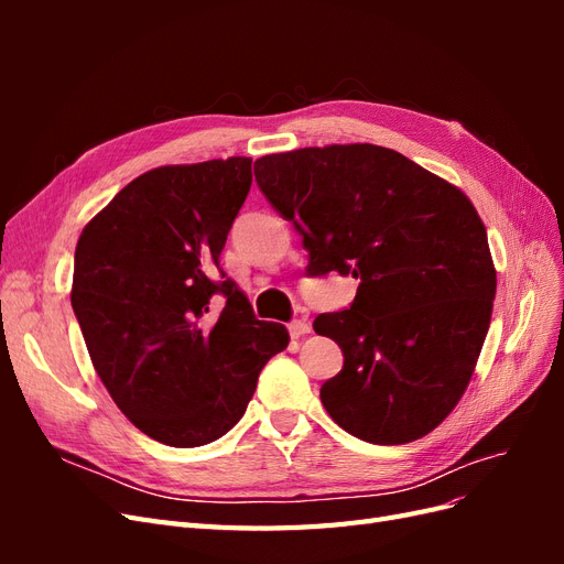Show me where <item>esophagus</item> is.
I'll use <instances>...</instances> for the list:
<instances>
[{
    "mask_svg": "<svg viewBox=\"0 0 564 564\" xmlns=\"http://www.w3.org/2000/svg\"><path fill=\"white\" fill-rule=\"evenodd\" d=\"M289 334H292V338H301L305 334H311V322L308 319L289 322Z\"/></svg>",
    "mask_w": 564,
    "mask_h": 564,
    "instance_id": "34e87169",
    "label": "esophagus"
}]
</instances>
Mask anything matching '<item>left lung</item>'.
<instances>
[{"instance_id":"1","label":"left lung","mask_w":564,"mask_h":564,"mask_svg":"<svg viewBox=\"0 0 564 564\" xmlns=\"http://www.w3.org/2000/svg\"><path fill=\"white\" fill-rule=\"evenodd\" d=\"M253 174L303 235L311 275L360 280L348 311L313 322L344 350V369L319 388L324 409L371 445L429 435L468 388L497 294L473 202L371 143L278 152Z\"/></svg>"}]
</instances>
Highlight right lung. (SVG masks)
<instances>
[{
  "label": "right lung",
  "mask_w": 564,
  "mask_h": 564,
  "mask_svg": "<svg viewBox=\"0 0 564 564\" xmlns=\"http://www.w3.org/2000/svg\"><path fill=\"white\" fill-rule=\"evenodd\" d=\"M249 187V158L160 166L79 235L70 301L94 369L135 429L169 447L226 435L289 344L220 270Z\"/></svg>",
  "instance_id": "right-lung-1"
}]
</instances>
